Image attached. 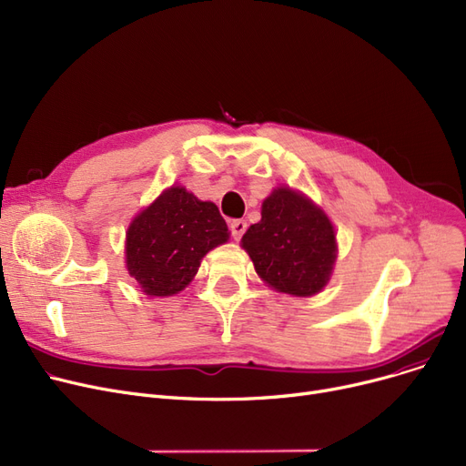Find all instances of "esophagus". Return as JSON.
I'll list each match as a JSON object with an SVG mask.
<instances>
[{
  "label": "esophagus",
  "mask_w": 466,
  "mask_h": 466,
  "mask_svg": "<svg viewBox=\"0 0 466 466\" xmlns=\"http://www.w3.org/2000/svg\"><path fill=\"white\" fill-rule=\"evenodd\" d=\"M246 230H248V220H244V218L230 220V232H232L234 239H239L241 236H244Z\"/></svg>",
  "instance_id": "esophagus-1"
}]
</instances>
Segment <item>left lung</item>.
Listing matches in <instances>:
<instances>
[{
    "label": "left lung",
    "instance_id": "8db88e82",
    "mask_svg": "<svg viewBox=\"0 0 466 466\" xmlns=\"http://www.w3.org/2000/svg\"><path fill=\"white\" fill-rule=\"evenodd\" d=\"M260 220L241 238L257 274L281 293L321 291L337 257L329 218L302 194L278 188L262 201Z\"/></svg>",
    "mask_w": 466,
    "mask_h": 466
}]
</instances>
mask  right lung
<instances>
[{"instance_id": "obj_1", "label": "right lung", "mask_w": 466, "mask_h": 466, "mask_svg": "<svg viewBox=\"0 0 466 466\" xmlns=\"http://www.w3.org/2000/svg\"><path fill=\"white\" fill-rule=\"evenodd\" d=\"M228 239L211 201L173 187L140 213L127 230V270L147 295H175L188 286L201 258Z\"/></svg>"}]
</instances>
